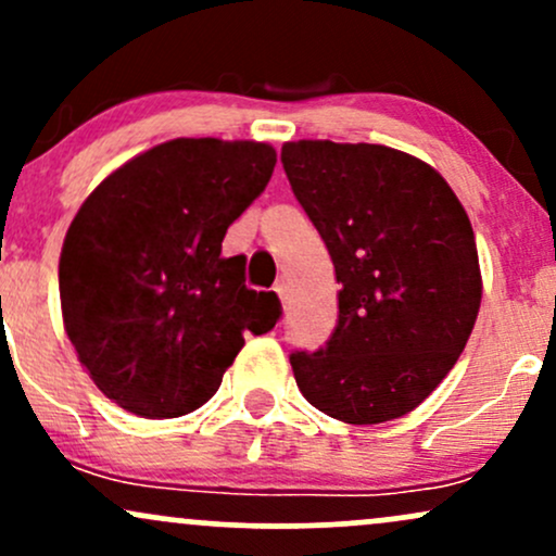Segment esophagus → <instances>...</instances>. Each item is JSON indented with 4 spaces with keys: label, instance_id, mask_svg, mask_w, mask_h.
Returning <instances> with one entry per match:
<instances>
[{
    "label": "esophagus",
    "instance_id": "34e87169",
    "mask_svg": "<svg viewBox=\"0 0 556 556\" xmlns=\"http://www.w3.org/2000/svg\"><path fill=\"white\" fill-rule=\"evenodd\" d=\"M274 290H277L279 300H282V303H287V282H285V279H279V282H277V287H274Z\"/></svg>",
    "mask_w": 556,
    "mask_h": 556
}]
</instances>
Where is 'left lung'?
<instances>
[{"label": "left lung", "instance_id": "left-lung-1", "mask_svg": "<svg viewBox=\"0 0 556 556\" xmlns=\"http://www.w3.org/2000/svg\"><path fill=\"white\" fill-rule=\"evenodd\" d=\"M282 164L342 285L329 342L290 355L300 392L344 424L405 416L473 331L481 269L468 214L437 169L387 146L298 140Z\"/></svg>", "mask_w": 556, "mask_h": 556}]
</instances>
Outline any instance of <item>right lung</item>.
Segmentation results:
<instances>
[{
    "instance_id": "add662e5",
    "label": "right lung",
    "mask_w": 556,
    "mask_h": 556,
    "mask_svg": "<svg viewBox=\"0 0 556 556\" xmlns=\"http://www.w3.org/2000/svg\"><path fill=\"white\" fill-rule=\"evenodd\" d=\"M256 140L177 138L112 172L75 214L60 256L62 318L93 384L140 418L208 402L245 344L282 316L222 256L227 227L269 182Z\"/></svg>"
}]
</instances>
